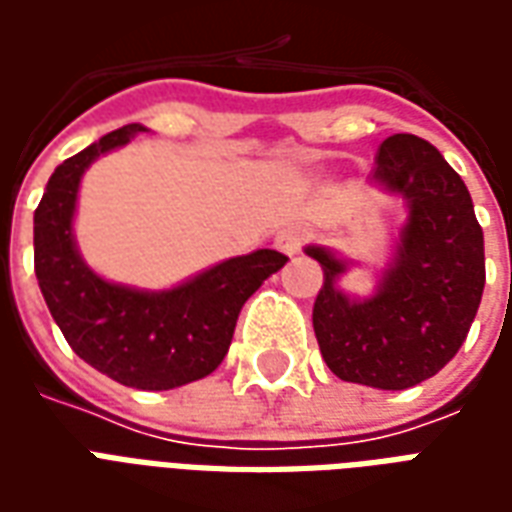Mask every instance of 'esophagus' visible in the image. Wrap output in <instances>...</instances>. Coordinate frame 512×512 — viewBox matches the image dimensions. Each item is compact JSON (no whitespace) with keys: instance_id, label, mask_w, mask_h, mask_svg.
<instances>
[{"instance_id":"esophagus-1","label":"esophagus","mask_w":512,"mask_h":512,"mask_svg":"<svg viewBox=\"0 0 512 512\" xmlns=\"http://www.w3.org/2000/svg\"><path fill=\"white\" fill-rule=\"evenodd\" d=\"M274 244H277L279 252H285V255H296L304 244V227L299 224H288V227H282L274 238Z\"/></svg>"}]
</instances>
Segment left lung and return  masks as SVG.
Masks as SVG:
<instances>
[{"label": "left lung", "mask_w": 512, "mask_h": 512, "mask_svg": "<svg viewBox=\"0 0 512 512\" xmlns=\"http://www.w3.org/2000/svg\"><path fill=\"white\" fill-rule=\"evenodd\" d=\"M370 180L406 202V224L376 293L340 290L348 260L326 246L304 252L323 268L312 326L334 376L376 389H408L458 354L485 288L483 227L461 175L414 134L381 142Z\"/></svg>", "instance_id": "8db88e82"}]
</instances>
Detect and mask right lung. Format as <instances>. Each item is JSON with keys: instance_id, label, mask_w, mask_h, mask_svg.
I'll use <instances>...</instances> for the list:
<instances>
[{"instance_id": "add662e5", "label": "right lung", "mask_w": 512, "mask_h": 512, "mask_svg": "<svg viewBox=\"0 0 512 512\" xmlns=\"http://www.w3.org/2000/svg\"><path fill=\"white\" fill-rule=\"evenodd\" d=\"M145 128L123 126L54 169L35 211V274L51 318L79 359L134 389H175L211 376L233 343L246 299L288 263L257 249L205 268L169 290L98 277L79 255L73 213L84 169Z\"/></svg>"}]
</instances>
